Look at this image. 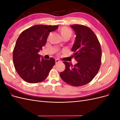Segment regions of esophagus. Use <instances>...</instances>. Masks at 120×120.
Returning <instances> with one entry per match:
<instances>
[{
  "label": "esophagus",
  "mask_w": 120,
  "mask_h": 120,
  "mask_svg": "<svg viewBox=\"0 0 120 120\" xmlns=\"http://www.w3.org/2000/svg\"><path fill=\"white\" fill-rule=\"evenodd\" d=\"M60 62V61L59 60H56V64H57L58 63H59Z\"/></svg>",
  "instance_id": "34e87169"
}]
</instances>
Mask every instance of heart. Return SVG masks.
<instances>
[{"label":"heart","instance_id":"b5f03b06","mask_svg":"<svg viewBox=\"0 0 120 120\" xmlns=\"http://www.w3.org/2000/svg\"><path fill=\"white\" fill-rule=\"evenodd\" d=\"M60 33L64 39H70L73 34V32L67 27H62L59 30Z\"/></svg>","mask_w":120,"mask_h":120}]
</instances>
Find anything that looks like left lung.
<instances>
[{
  "label": "left lung",
  "mask_w": 120,
  "mask_h": 120,
  "mask_svg": "<svg viewBox=\"0 0 120 120\" xmlns=\"http://www.w3.org/2000/svg\"><path fill=\"white\" fill-rule=\"evenodd\" d=\"M71 27L76 34L71 49L75 65L64 61L66 68L60 77L68 84L75 86L85 85L92 81L99 71L101 58V45L95 33L85 25L75 24Z\"/></svg>",
  "instance_id": "8db88e82"
}]
</instances>
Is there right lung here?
Listing matches in <instances>:
<instances>
[{"label":"right lung","instance_id":"1","mask_svg":"<svg viewBox=\"0 0 120 120\" xmlns=\"http://www.w3.org/2000/svg\"><path fill=\"white\" fill-rule=\"evenodd\" d=\"M58 25H35L21 32L13 51V61L17 72L24 81L34 83L43 81L55 64V60L41 59L38 53L45 46L50 32Z\"/></svg>","mask_w":120,"mask_h":120}]
</instances>
